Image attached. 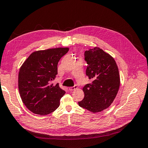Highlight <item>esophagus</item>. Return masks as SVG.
Returning <instances> with one entry per match:
<instances>
[{
    "label": "esophagus",
    "instance_id": "34e87169",
    "mask_svg": "<svg viewBox=\"0 0 148 148\" xmlns=\"http://www.w3.org/2000/svg\"><path fill=\"white\" fill-rule=\"evenodd\" d=\"M77 87H77V85H75V86H73V87H70V88H69V90H70V91H73V90H75V89H77Z\"/></svg>",
    "mask_w": 148,
    "mask_h": 148
}]
</instances>
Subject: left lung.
Masks as SVG:
<instances>
[{
  "instance_id": "obj_1",
  "label": "left lung",
  "mask_w": 148,
  "mask_h": 148,
  "mask_svg": "<svg viewBox=\"0 0 148 148\" xmlns=\"http://www.w3.org/2000/svg\"><path fill=\"white\" fill-rule=\"evenodd\" d=\"M86 74L92 80L83 87L84 98L79 106L92 112H101L112 103L120 85L119 70L115 60L98 47L86 50Z\"/></svg>"
}]
</instances>
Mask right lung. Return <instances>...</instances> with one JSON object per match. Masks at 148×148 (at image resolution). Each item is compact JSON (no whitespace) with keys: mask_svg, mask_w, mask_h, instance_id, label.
Here are the masks:
<instances>
[{"mask_svg":"<svg viewBox=\"0 0 148 148\" xmlns=\"http://www.w3.org/2000/svg\"><path fill=\"white\" fill-rule=\"evenodd\" d=\"M68 48H57L32 53L18 74L20 97L32 112L41 116L56 110L65 94L59 84H51L57 75V64Z\"/></svg>","mask_w":148,"mask_h":148,"instance_id":"add662e5","label":"right lung"}]
</instances>
